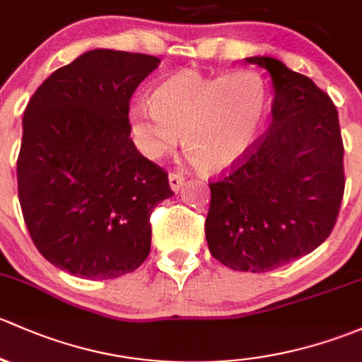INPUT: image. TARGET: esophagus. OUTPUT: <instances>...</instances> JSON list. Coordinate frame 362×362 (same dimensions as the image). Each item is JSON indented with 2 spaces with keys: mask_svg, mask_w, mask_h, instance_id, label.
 Instances as JSON below:
<instances>
[{
  "mask_svg": "<svg viewBox=\"0 0 362 362\" xmlns=\"http://www.w3.org/2000/svg\"><path fill=\"white\" fill-rule=\"evenodd\" d=\"M182 182H185V177H182L181 174H176V173L169 174V185L173 192H180Z\"/></svg>",
  "mask_w": 362,
  "mask_h": 362,
  "instance_id": "obj_1",
  "label": "esophagus"
}]
</instances>
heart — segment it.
Masks as SVG:
<instances>
[{"label": "heart", "mask_w": 362, "mask_h": 362, "mask_svg": "<svg viewBox=\"0 0 362 362\" xmlns=\"http://www.w3.org/2000/svg\"><path fill=\"white\" fill-rule=\"evenodd\" d=\"M268 106L267 81L256 71L181 69L155 88L153 103L134 100L129 118L134 143L146 158L174 151L182 136V150L197 169L221 174L255 146Z\"/></svg>", "instance_id": "b5f03b06"}]
</instances>
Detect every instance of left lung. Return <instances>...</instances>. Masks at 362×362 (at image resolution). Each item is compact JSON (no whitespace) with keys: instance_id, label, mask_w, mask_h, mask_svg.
<instances>
[{"instance_id":"8db88e82","label":"left lung","mask_w":362,"mask_h":362,"mask_svg":"<svg viewBox=\"0 0 362 362\" xmlns=\"http://www.w3.org/2000/svg\"><path fill=\"white\" fill-rule=\"evenodd\" d=\"M270 74L267 137L244 163L211 182L206 238L225 267L262 274L317 249L344 199V143L329 95L274 57H247Z\"/></svg>"}]
</instances>
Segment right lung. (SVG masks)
Listing matches in <instances>:
<instances>
[{
    "label": "right lung",
    "instance_id": "add662e5",
    "mask_svg": "<svg viewBox=\"0 0 362 362\" xmlns=\"http://www.w3.org/2000/svg\"><path fill=\"white\" fill-rule=\"evenodd\" d=\"M153 55L95 48L52 73L22 120L18 202L36 249L83 279H115L150 255L167 173L130 139L129 103Z\"/></svg>",
    "mask_w": 362,
    "mask_h": 362
}]
</instances>
